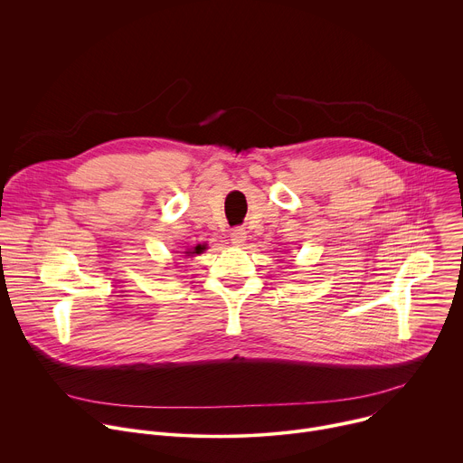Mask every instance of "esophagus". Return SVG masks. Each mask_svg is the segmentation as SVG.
Returning a JSON list of instances; mask_svg holds the SVG:
<instances>
[{
    "instance_id": "esophagus-1",
    "label": "esophagus",
    "mask_w": 463,
    "mask_h": 463,
    "mask_svg": "<svg viewBox=\"0 0 463 463\" xmlns=\"http://www.w3.org/2000/svg\"><path fill=\"white\" fill-rule=\"evenodd\" d=\"M245 238H247V232H245V229L243 227H236V229H232L231 231V241L234 243V245H243L245 243Z\"/></svg>"
}]
</instances>
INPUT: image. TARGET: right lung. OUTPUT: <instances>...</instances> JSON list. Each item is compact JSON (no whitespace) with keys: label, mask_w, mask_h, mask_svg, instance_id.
<instances>
[{"label":"right lung","mask_w":463,"mask_h":463,"mask_svg":"<svg viewBox=\"0 0 463 463\" xmlns=\"http://www.w3.org/2000/svg\"><path fill=\"white\" fill-rule=\"evenodd\" d=\"M205 249H207V247H205V245H202V243H200V245H195V247H192V249H188V250H184V254H186V256H194V254H202V252H203V250H205Z\"/></svg>","instance_id":"add662e5"}]
</instances>
